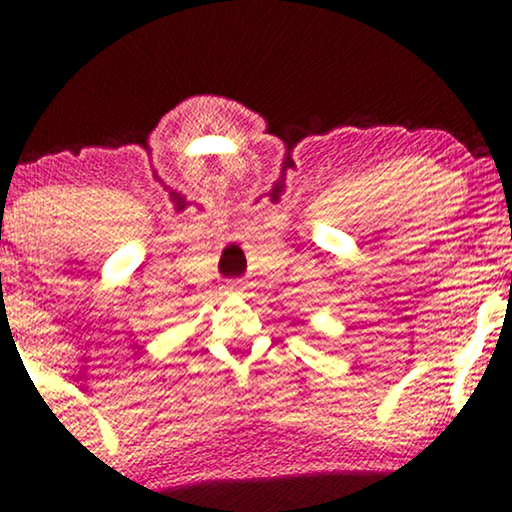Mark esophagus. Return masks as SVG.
I'll use <instances>...</instances> for the list:
<instances>
[{
  "mask_svg": "<svg viewBox=\"0 0 512 512\" xmlns=\"http://www.w3.org/2000/svg\"><path fill=\"white\" fill-rule=\"evenodd\" d=\"M226 291H240V284H238V281H228Z\"/></svg>",
  "mask_w": 512,
  "mask_h": 512,
  "instance_id": "esophagus-1",
  "label": "esophagus"
}]
</instances>
